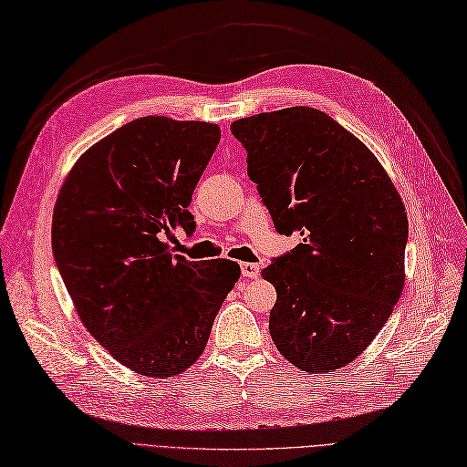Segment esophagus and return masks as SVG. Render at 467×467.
I'll list each match as a JSON object with an SVG mask.
<instances>
[{"label": "esophagus", "mask_w": 467, "mask_h": 467, "mask_svg": "<svg viewBox=\"0 0 467 467\" xmlns=\"http://www.w3.org/2000/svg\"><path fill=\"white\" fill-rule=\"evenodd\" d=\"M240 267H242V275L245 279H255L259 275V265L257 264H249V261H244Z\"/></svg>", "instance_id": "obj_1"}]
</instances>
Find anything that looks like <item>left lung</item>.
I'll list each match as a JSON object with an SVG mask.
<instances>
[{
  "mask_svg": "<svg viewBox=\"0 0 467 467\" xmlns=\"http://www.w3.org/2000/svg\"><path fill=\"white\" fill-rule=\"evenodd\" d=\"M232 134L275 230L303 235L261 271L277 291L273 343L293 367L331 374L362 355L400 299L404 202L368 146L323 110L259 112Z\"/></svg>",
  "mask_w": 467,
  "mask_h": 467,
  "instance_id": "obj_1",
  "label": "left lung"
}]
</instances>
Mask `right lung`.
<instances>
[{"mask_svg": "<svg viewBox=\"0 0 467 467\" xmlns=\"http://www.w3.org/2000/svg\"><path fill=\"white\" fill-rule=\"evenodd\" d=\"M220 127L136 119L88 148L53 210V255L78 319L120 365L150 379L190 368L240 279L230 259L188 261L162 235L194 232L192 194Z\"/></svg>", "mask_w": 467, "mask_h": 467, "instance_id": "right-lung-1", "label": "right lung"}]
</instances>
